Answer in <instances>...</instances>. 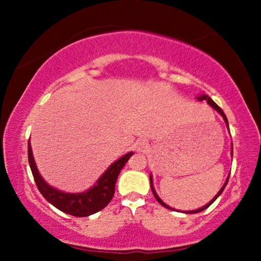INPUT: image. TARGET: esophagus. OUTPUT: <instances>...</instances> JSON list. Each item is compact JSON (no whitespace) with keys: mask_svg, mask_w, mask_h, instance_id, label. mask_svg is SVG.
<instances>
[{"mask_svg":"<svg viewBox=\"0 0 261 261\" xmlns=\"http://www.w3.org/2000/svg\"><path fill=\"white\" fill-rule=\"evenodd\" d=\"M146 148H147V142H146L145 140L139 139L136 141V142H135V149H136L137 152L145 151Z\"/></svg>","mask_w":261,"mask_h":261,"instance_id":"1","label":"esophagus"}]
</instances>
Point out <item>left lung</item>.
<instances>
[{"label": "left lung", "instance_id": "obj_1", "mask_svg": "<svg viewBox=\"0 0 261 261\" xmlns=\"http://www.w3.org/2000/svg\"><path fill=\"white\" fill-rule=\"evenodd\" d=\"M197 99H199V100H207V103L210 104V106H211L212 108H214V109H215V110H217V112H218V113H220V114H221V115H222V116H223L224 121H226V124H227V125H228V120H227V118H226V115H224L223 110H222V109H221V108H220V107H218V106H217V104H216V103H215V101H214V100H212V99H211V98H210V97H208V95H201V97H199V98H197ZM232 153H233V147H232ZM232 155H233V154H232ZM228 179H229V176H228V178H227V180H226V182H224V185H223V187H222V189H221V190H220V191H218V193H217V195H216V196H215V197H214V199H212V200H211V201H210V202L207 203V205H205V206H203V207H201V208H197V210H194V211H188V212H187V214H197V212H201V211H203V210H205V208H207V207H208V206H210V205H211V203H212V202H214V201H215V200H216V199H217V197L221 195V194H222V191L224 190V188H226L227 182H228ZM149 181H151V189H152V193H153V195H154V197H155V200H157V201H158V202H160L162 206H164V207H166V208H169V210H174V208L169 207V206H168V205H167V203H164V202H163V201H162V200L160 199V197H158V195H157V193H155V191H154V189H153V185H152V175H149Z\"/></svg>", "mask_w": 261, "mask_h": 261}]
</instances>
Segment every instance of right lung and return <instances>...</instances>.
I'll return each instance as SVG.
<instances>
[{
	"label": "right lung",
	"instance_id": "add662e5",
	"mask_svg": "<svg viewBox=\"0 0 261 261\" xmlns=\"http://www.w3.org/2000/svg\"><path fill=\"white\" fill-rule=\"evenodd\" d=\"M131 155H133V152H128L120 160L114 162L107 169V172L98 179L97 184L89 190L80 194H67L56 190L43 180V178L39 174L37 166H35L34 158H33L31 142H28L29 166H31L35 184H37L41 195L60 211L76 217H86L95 214L112 201L114 193H115V182L119 173L124 168L125 163Z\"/></svg>",
	"mask_w": 261,
	"mask_h": 261
}]
</instances>
